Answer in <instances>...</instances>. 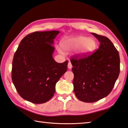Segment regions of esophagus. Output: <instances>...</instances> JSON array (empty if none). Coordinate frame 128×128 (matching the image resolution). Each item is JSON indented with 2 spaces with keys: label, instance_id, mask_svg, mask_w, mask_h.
I'll list each match as a JSON object with an SVG mask.
<instances>
[{
  "label": "esophagus",
  "instance_id": "1",
  "mask_svg": "<svg viewBox=\"0 0 128 128\" xmlns=\"http://www.w3.org/2000/svg\"><path fill=\"white\" fill-rule=\"evenodd\" d=\"M68 68L70 69H70H72V65L71 64V62H68Z\"/></svg>",
  "mask_w": 128,
  "mask_h": 128
}]
</instances>
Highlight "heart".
I'll return each instance as SVG.
<instances>
[{"label": "heart", "mask_w": 128, "mask_h": 128, "mask_svg": "<svg viewBox=\"0 0 128 128\" xmlns=\"http://www.w3.org/2000/svg\"><path fill=\"white\" fill-rule=\"evenodd\" d=\"M60 46L64 51L70 52L78 49L77 54L80 56H85L90 54L96 49L97 42L94 38H88L84 36H74L62 38ZM58 51L62 53L60 48Z\"/></svg>", "instance_id": "heart-1"}]
</instances>
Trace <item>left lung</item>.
Wrapping results in <instances>:
<instances>
[{
  "instance_id": "8db88e82",
  "label": "left lung",
  "mask_w": 128,
  "mask_h": 128,
  "mask_svg": "<svg viewBox=\"0 0 128 128\" xmlns=\"http://www.w3.org/2000/svg\"><path fill=\"white\" fill-rule=\"evenodd\" d=\"M91 34L100 42L98 49L88 56L70 59L74 94L85 102H96L108 96L120 70L119 54L112 42L105 36Z\"/></svg>"
}]
</instances>
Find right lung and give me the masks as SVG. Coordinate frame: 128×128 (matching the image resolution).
Wrapping results in <instances>:
<instances>
[{
    "mask_svg": "<svg viewBox=\"0 0 128 128\" xmlns=\"http://www.w3.org/2000/svg\"><path fill=\"white\" fill-rule=\"evenodd\" d=\"M58 31L35 32L24 37L14 54L12 80L19 95L34 104L49 101L67 70L68 61L58 63L52 54Z\"/></svg>",
    "mask_w": 128,
    "mask_h": 128,
    "instance_id": "obj_1",
    "label": "right lung"
}]
</instances>
